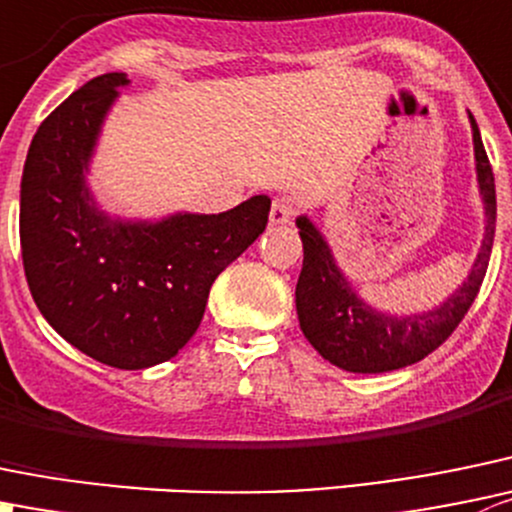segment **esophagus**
Listing matches in <instances>:
<instances>
[{
	"instance_id": "esophagus-1",
	"label": "esophagus",
	"mask_w": 512,
	"mask_h": 512,
	"mask_svg": "<svg viewBox=\"0 0 512 512\" xmlns=\"http://www.w3.org/2000/svg\"><path fill=\"white\" fill-rule=\"evenodd\" d=\"M292 217H295V207H292V202L285 200V197H277V200L272 202L270 225H290Z\"/></svg>"
}]
</instances>
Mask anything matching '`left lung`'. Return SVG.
<instances>
[{"label": "left lung", "mask_w": 512, "mask_h": 512, "mask_svg": "<svg viewBox=\"0 0 512 512\" xmlns=\"http://www.w3.org/2000/svg\"><path fill=\"white\" fill-rule=\"evenodd\" d=\"M468 119L473 130L475 180L483 197L485 232L468 277L440 305L423 312H388L370 305L340 270L320 227L307 215L295 220L305 252L295 287L297 320L310 345L340 370L375 375L420 362L448 340L473 305L493 250L495 180L478 124L470 112Z\"/></svg>", "instance_id": "8db88e82"}]
</instances>
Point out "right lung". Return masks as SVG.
<instances>
[{
	"label": "right lung",
	"mask_w": 512,
	"mask_h": 512,
	"mask_svg": "<svg viewBox=\"0 0 512 512\" xmlns=\"http://www.w3.org/2000/svg\"><path fill=\"white\" fill-rule=\"evenodd\" d=\"M130 84L124 72L89 79L39 124L22 172L19 240L44 320L92 360L145 370L195 335L212 282L265 232L272 202L255 195L220 215L157 220L102 210L89 175Z\"/></svg>",
	"instance_id": "obj_1"
}]
</instances>
